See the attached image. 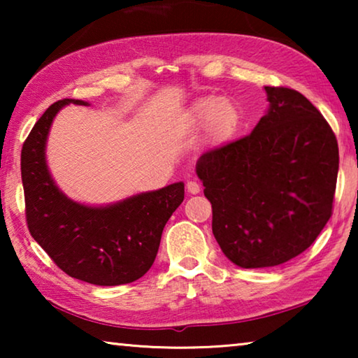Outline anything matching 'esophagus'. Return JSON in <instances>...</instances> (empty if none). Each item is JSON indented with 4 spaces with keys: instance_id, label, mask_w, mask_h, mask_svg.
I'll list each match as a JSON object with an SVG mask.
<instances>
[{
    "instance_id": "obj_1",
    "label": "esophagus",
    "mask_w": 358,
    "mask_h": 358,
    "mask_svg": "<svg viewBox=\"0 0 358 358\" xmlns=\"http://www.w3.org/2000/svg\"><path fill=\"white\" fill-rule=\"evenodd\" d=\"M186 189H187V192H191V194H199V192H201V185H199L197 181L191 180V181H187V183H186Z\"/></svg>"
}]
</instances>
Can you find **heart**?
<instances>
[{"label": "heart", "mask_w": 358, "mask_h": 358, "mask_svg": "<svg viewBox=\"0 0 358 358\" xmlns=\"http://www.w3.org/2000/svg\"><path fill=\"white\" fill-rule=\"evenodd\" d=\"M191 120L199 126H207V132L215 143H224L235 136L241 123L238 107L229 99L201 98L191 107Z\"/></svg>", "instance_id": "b5f03b06"}]
</instances>
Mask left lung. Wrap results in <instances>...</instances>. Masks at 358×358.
Returning <instances> with one entry per match:
<instances>
[{"label": "left lung", "mask_w": 358, "mask_h": 358, "mask_svg": "<svg viewBox=\"0 0 358 358\" xmlns=\"http://www.w3.org/2000/svg\"><path fill=\"white\" fill-rule=\"evenodd\" d=\"M270 108L245 137L199 157L222 252L243 268L287 262L308 250L333 213L335 132L301 93L265 87Z\"/></svg>", "instance_id": "8db88e82"}]
</instances>
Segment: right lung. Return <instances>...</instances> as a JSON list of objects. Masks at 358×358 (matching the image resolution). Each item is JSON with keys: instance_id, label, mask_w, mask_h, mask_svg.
Returning a JSON list of instances; mask_svg holds the SVG:
<instances>
[{"instance_id": "obj_1", "label": "right lung", "mask_w": 358, "mask_h": 358, "mask_svg": "<svg viewBox=\"0 0 358 358\" xmlns=\"http://www.w3.org/2000/svg\"><path fill=\"white\" fill-rule=\"evenodd\" d=\"M78 99L52 104L22 148L25 216L31 237L58 268L96 286H120L153 265L166 222L185 199V185L138 194L110 207H85L59 192L45 166V141L57 112Z\"/></svg>"}]
</instances>
